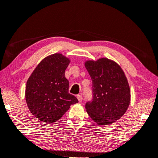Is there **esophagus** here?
<instances>
[{"instance_id": "1", "label": "esophagus", "mask_w": 158, "mask_h": 158, "mask_svg": "<svg viewBox=\"0 0 158 158\" xmlns=\"http://www.w3.org/2000/svg\"><path fill=\"white\" fill-rule=\"evenodd\" d=\"M77 98H78V101H79L80 102H81V101H82V100H83L82 96L80 95V94H78V95H77Z\"/></svg>"}]
</instances>
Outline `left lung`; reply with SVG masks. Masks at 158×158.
I'll use <instances>...</instances> for the list:
<instances>
[{
    "instance_id": "8db88e82",
    "label": "left lung",
    "mask_w": 158,
    "mask_h": 158,
    "mask_svg": "<svg viewBox=\"0 0 158 158\" xmlns=\"http://www.w3.org/2000/svg\"><path fill=\"white\" fill-rule=\"evenodd\" d=\"M92 80V98L85 109L93 121L100 125L112 124L127 111L130 90L125 74L117 63L107 58L85 64Z\"/></svg>"
}]
</instances>
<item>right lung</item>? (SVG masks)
Here are the masks:
<instances>
[{
  "instance_id": "obj_1",
  "label": "right lung",
  "mask_w": 158,
  "mask_h": 158,
  "mask_svg": "<svg viewBox=\"0 0 158 158\" xmlns=\"http://www.w3.org/2000/svg\"><path fill=\"white\" fill-rule=\"evenodd\" d=\"M69 60L61 54L43 59L29 77L25 97L30 112L40 121L54 123L70 106L78 102L69 93V82L65 71Z\"/></svg>"
}]
</instances>
